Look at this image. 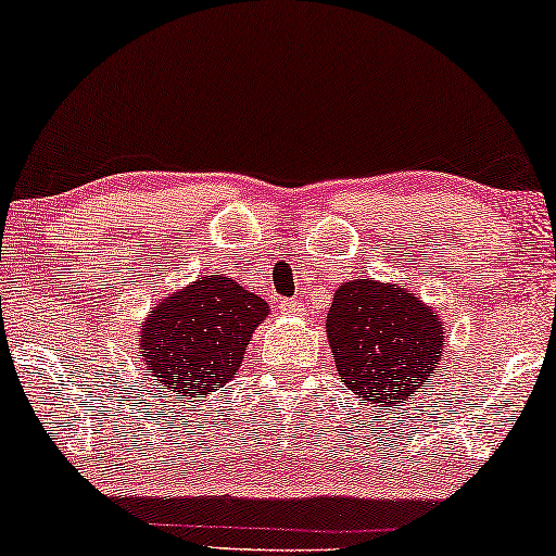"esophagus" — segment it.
<instances>
[{"label":"esophagus","instance_id":"1","mask_svg":"<svg viewBox=\"0 0 556 556\" xmlns=\"http://www.w3.org/2000/svg\"><path fill=\"white\" fill-rule=\"evenodd\" d=\"M280 311H283L286 316H303V308L299 306V301H293V299L280 301Z\"/></svg>","mask_w":556,"mask_h":556}]
</instances>
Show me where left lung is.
Masks as SVG:
<instances>
[{"mask_svg": "<svg viewBox=\"0 0 556 556\" xmlns=\"http://www.w3.org/2000/svg\"><path fill=\"white\" fill-rule=\"evenodd\" d=\"M337 375L371 407H397L420 392L443 359L445 321L397 283H341L326 314Z\"/></svg>", "mask_w": 556, "mask_h": 556, "instance_id": "1", "label": "left lung"}]
</instances>
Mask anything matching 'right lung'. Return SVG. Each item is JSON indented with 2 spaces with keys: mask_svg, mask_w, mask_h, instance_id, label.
Returning a JSON list of instances; mask_svg holds the SVG:
<instances>
[{
  "mask_svg": "<svg viewBox=\"0 0 556 556\" xmlns=\"http://www.w3.org/2000/svg\"><path fill=\"white\" fill-rule=\"evenodd\" d=\"M268 314V303L232 278L202 276L154 303L141 324L139 359L156 390L192 402L230 382Z\"/></svg>",
  "mask_w": 556,
  "mask_h": 556,
  "instance_id": "add662e5",
  "label": "right lung"
}]
</instances>
